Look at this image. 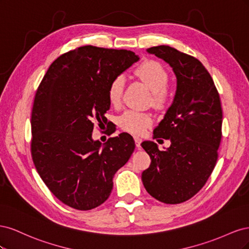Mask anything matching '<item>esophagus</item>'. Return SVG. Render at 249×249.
I'll return each mask as SVG.
<instances>
[{
    "label": "esophagus",
    "mask_w": 249,
    "mask_h": 249,
    "mask_svg": "<svg viewBox=\"0 0 249 249\" xmlns=\"http://www.w3.org/2000/svg\"><path fill=\"white\" fill-rule=\"evenodd\" d=\"M134 139H135V144H136V147H137L138 149H140V148H141V142H142V139H141V138H139V137H135Z\"/></svg>",
    "instance_id": "esophagus-1"
}]
</instances>
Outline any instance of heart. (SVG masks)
Listing matches in <instances>:
<instances>
[{
  "label": "heart",
  "instance_id": "b5f03b06",
  "mask_svg": "<svg viewBox=\"0 0 249 249\" xmlns=\"http://www.w3.org/2000/svg\"><path fill=\"white\" fill-rule=\"evenodd\" d=\"M134 73L152 90V104L157 109H164L170 100L167 88L168 72L156 60H145L134 71ZM124 86L123 77H116L111 81L108 87V100L111 105H117L122 99ZM119 125L127 133L141 135L153 124L149 113L136 110H127L119 117Z\"/></svg>",
  "mask_w": 249,
  "mask_h": 249
}]
</instances>
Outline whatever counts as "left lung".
Instances as JSON below:
<instances>
[{
    "mask_svg": "<svg viewBox=\"0 0 249 249\" xmlns=\"http://www.w3.org/2000/svg\"><path fill=\"white\" fill-rule=\"evenodd\" d=\"M147 52L169 63L178 87L172 105L154 130V139H168L170 147L160 150L155 142H142L152 162L141 178L154 198L176 205L193 197L215 167L222 136L220 97L198 59L168 46Z\"/></svg>",
    "mask_w": 249,
    "mask_h": 249,
    "instance_id": "obj_1",
    "label": "left lung"
}]
</instances>
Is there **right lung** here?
Here are the masks:
<instances>
[{
	"label": "right lung",
	"instance_id": "1",
	"mask_svg": "<svg viewBox=\"0 0 249 249\" xmlns=\"http://www.w3.org/2000/svg\"><path fill=\"white\" fill-rule=\"evenodd\" d=\"M138 59L126 50L80 47L58 57L37 88L32 160L49 190L66 206L88 211L106 201L115 172L134 152L129 134L110 138L103 149L91 135L93 122L106 120L111 81Z\"/></svg>",
	"mask_w": 249,
	"mask_h": 249
}]
</instances>
